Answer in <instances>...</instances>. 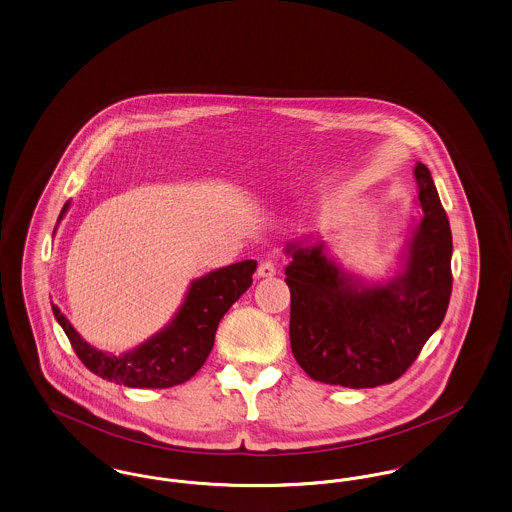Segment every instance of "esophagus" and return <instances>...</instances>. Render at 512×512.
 Wrapping results in <instances>:
<instances>
[{"instance_id":"esophagus-1","label":"esophagus","mask_w":512,"mask_h":512,"mask_svg":"<svg viewBox=\"0 0 512 512\" xmlns=\"http://www.w3.org/2000/svg\"><path fill=\"white\" fill-rule=\"evenodd\" d=\"M274 274H276V265L272 261H263L257 268V276H261V278H268Z\"/></svg>"}]
</instances>
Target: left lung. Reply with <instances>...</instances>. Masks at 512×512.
Here are the masks:
<instances>
[{
	"label": "left lung",
	"mask_w": 512,
	"mask_h": 512,
	"mask_svg": "<svg viewBox=\"0 0 512 512\" xmlns=\"http://www.w3.org/2000/svg\"><path fill=\"white\" fill-rule=\"evenodd\" d=\"M424 219L405 272L388 286L359 288L322 245H290V341L295 361L317 382L376 388L401 378L447 313L453 238L432 174L416 163Z\"/></svg>",
	"instance_id": "1"
}]
</instances>
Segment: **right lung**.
<instances>
[{
    "instance_id": "obj_1",
    "label": "right lung",
    "mask_w": 512,
    "mask_h": 512,
    "mask_svg": "<svg viewBox=\"0 0 512 512\" xmlns=\"http://www.w3.org/2000/svg\"><path fill=\"white\" fill-rule=\"evenodd\" d=\"M67 207L69 203H65L59 220ZM255 268L257 263L249 259L195 280L171 324L121 357L107 355L88 345L57 305L51 303V309L71 341L76 357L90 372L128 388H172L190 380L207 361L220 318L253 284Z\"/></svg>"
}]
</instances>
